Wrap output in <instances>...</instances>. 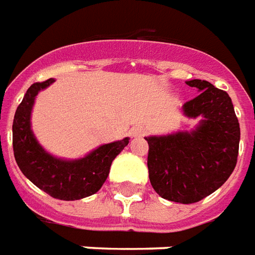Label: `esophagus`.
Returning a JSON list of instances; mask_svg holds the SVG:
<instances>
[{
  "mask_svg": "<svg viewBox=\"0 0 255 255\" xmlns=\"http://www.w3.org/2000/svg\"><path fill=\"white\" fill-rule=\"evenodd\" d=\"M145 131L146 130L144 128H134V129H131L130 134H131V137H144Z\"/></svg>",
  "mask_w": 255,
  "mask_h": 255,
  "instance_id": "1",
  "label": "esophagus"
}]
</instances>
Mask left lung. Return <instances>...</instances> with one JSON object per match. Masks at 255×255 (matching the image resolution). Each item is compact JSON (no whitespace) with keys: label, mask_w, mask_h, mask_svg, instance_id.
<instances>
[{"label":"left lung","mask_w":255,"mask_h":255,"mask_svg":"<svg viewBox=\"0 0 255 255\" xmlns=\"http://www.w3.org/2000/svg\"><path fill=\"white\" fill-rule=\"evenodd\" d=\"M187 85L201 94L183 106L187 117L204 120L191 133L148 137V170L155 191L181 204L201 201L230 178L237 166L241 128L231 98L205 80Z\"/></svg>","instance_id":"1"}]
</instances>
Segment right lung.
I'll return each mask as SVG.
<instances>
[{
  "instance_id": "obj_1",
  "label": "right lung",
  "mask_w": 255,
  "mask_h": 255,
  "mask_svg": "<svg viewBox=\"0 0 255 255\" xmlns=\"http://www.w3.org/2000/svg\"><path fill=\"white\" fill-rule=\"evenodd\" d=\"M53 79L33 83L24 95L13 120V153L18 168L35 186L53 198L73 201L92 196L107 179L111 163L129 144V138L106 144L84 159L65 161L49 155L39 145L31 131V109L40 89L49 87Z\"/></svg>"
}]
</instances>
